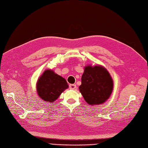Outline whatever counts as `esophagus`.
Segmentation results:
<instances>
[{"instance_id":"34e87169","label":"esophagus","mask_w":148,"mask_h":148,"mask_svg":"<svg viewBox=\"0 0 148 148\" xmlns=\"http://www.w3.org/2000/svg\"><path fill=\"white\" fill-rule=\"evenodd\" d=\"M69 87H70V89H76V85L75 84H70Z\"/></svg>"}]
</instances>
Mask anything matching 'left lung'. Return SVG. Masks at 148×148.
<instances>
[{
	"mask_svg": "<svg viewBox=\"0 0 148 148\" xmlns=\"http://www.w3.org/2000/svg\"><path fill=\"white\" fill-rule=\"evenodd\" d=\"M79 90L89 105L103 103L113 89V81L108 71L100 66H87L82 76Z\"/></svg>",
	"mask_w": 148,
	"mask_h": 148,
	"instance_id": "1",
	"label": "left lung"
}]
</instances>
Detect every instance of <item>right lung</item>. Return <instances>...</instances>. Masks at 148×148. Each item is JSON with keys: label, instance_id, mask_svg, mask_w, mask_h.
<instances>
[{"label": "right lung", "instance_id": "obj_1", "mask_svg": "<svg viewBox=\"0 0 148 148\" xmlns=\"http://www.w3.org/2000/svg\"><path fill=\"white\" fill-rule=\"evenodd\" d=\"M68 87V83L64 78L52 70H47L38 80L37 91L39 96L44 101L53 102Z\"/></svg>", "mask_w": 148, "mask_h": 148}]
</instances>
